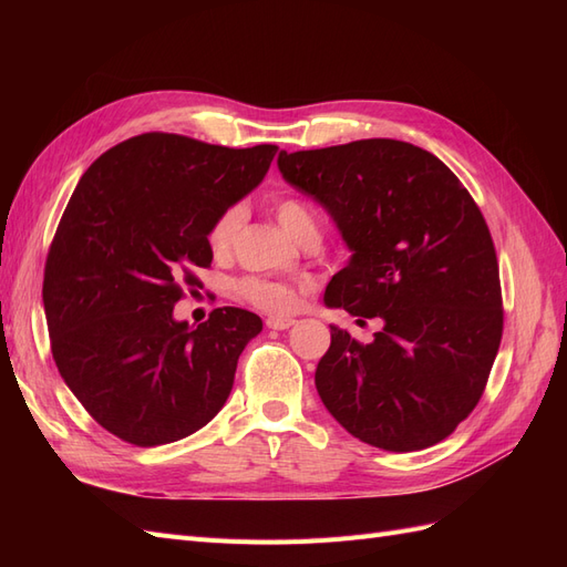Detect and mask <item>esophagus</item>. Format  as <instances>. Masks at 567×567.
I'll return each mask as SVG.
<instances>
[{"label": "esophagus", "instance_id": "obj_1", "mask_svg": "<svg viewBox=\"0 0 567 567\" xmlns=\"http://www.w3.org/2000/svg\"><path fill=\"white\" fill-rule=\"evenodd\" d=\"M267 329H271V331H286V329H290V326L296 323V319H288V317H267Z\"/></svg>", "mask_w": 567, "mask_h": 567}]
</instances>
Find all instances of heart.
Here are the masks:
<instances>
[{
	"label": "heart",
	"mask_w": 567,
	"mask_h": 567,
	"mask_svg": "<svg viewBox=\"0 0 567 567\" xmlns=\"http://www.w3.org/2000/svg\"><path fill=\"white\" fill-rule=\"evenodd\" d=\"M274 213H277L281 229L293 238L296 244L310 241V238H317L319 241L317 213L305 200L296 196H284L274 203ZM241 221H244V205H229V208H225L213 219V225L208 229V246L215 255L221 257L234 248L236 234L241 229ZM238 293L269 312H293L300 305L298 288L288 284H277V281L244 279L238 284Z\"/></svg>",
	"instance_id": "obj_1"
}]
</instances>
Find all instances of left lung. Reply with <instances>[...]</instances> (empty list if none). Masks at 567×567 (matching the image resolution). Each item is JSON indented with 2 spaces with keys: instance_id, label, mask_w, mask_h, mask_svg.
<instances>
[{
  "instance_id": "obj_1",
  "label": "left lung",
  "mask_w": 567,
  "mask_h": 567,
  "mask_svg": "<svg viewBox=\"0 0 567 567\" xmlns=\"http://www.w3.org/2000/svg\"><path fill=\"white\" fill-rule=\"evenodd\" d=\"M277 163L352 250L326 286V307L383 321L367 346L331 326L315 373L323 406L379 450L433 447L483 398L502 342L499 265L483 213L437 156L398 140L281 151Z\"/></svg>"
}]
</instances>
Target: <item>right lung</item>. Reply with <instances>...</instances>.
I'll return each instance as SVG.
<instances>
[{
	"mask_svg": "<svg viewBox=\"0 0 567 567\" xmlns=\"http://www.w3.org/2000/svg\"><path fill=\"white\" fill-rule=\"evenodd\" d=\"M277 146L227 148L148 132L96 158L68 200L44 267L61 379L109 433L177 442L225 406L238 357L262 331L241 307L196 329L173 317L182 281L210 267L213 219L260 184Z\"/></svg>",
	"mask_w": 567,
	"mask_h": 567,
	"instance_id": "add662e5",
	"label": "right lung"
}]
</instances>
